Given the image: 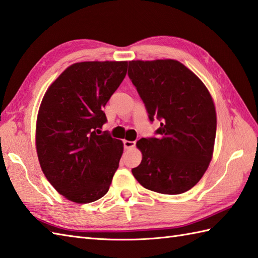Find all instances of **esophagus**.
Instances as JSON below:
<instances>
[{"instance_id": "1", "label": "esophagus", "mask_w": 258, "mask_h": 258, "mask_svg": "<svg viewBox=\"0 0 258 258\" xmlns=\"http://www.w3.org/2000/svg\"><path fill=\"white\" fill-rule=\"evenodd\" d=\"M123 144H124V147H125L126 150L133 149V147H135V145H136V143H135L134 141H124Z\"/></svg>"}]
</instances>
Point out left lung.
<instances>
[{
	"mask_svg": "<svg viewBox=\"0 0 258 258\" xmlns=\"http://www.w3.org/2000/svg\"><path fill=\"white\" fill-rule=\"evenodd\" d=\"M128 78L151 122L161 126L136 145L143 158L132 169L145 188L176 195L195 186L206 172L216 135L211 94L197 76L174 59L128 62Z\"/></svg>",
	"mask_w": 258,
	"mask_h": 258,
	"instance_id": "8db88e82",
	"label": "left lung"
}]
</instances>
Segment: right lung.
I'll use <instances>...</instances> for the list:
<instances>
[{
    "instance_id": "obj_1",
    "label": "right lung",
    "mask_w": 258,
    "mask_h": 258,
    "mask_svg": "<svg viewBox=\"0 0 258 258\" xmlns=\"http://www.w3.org/2000/svg\"><path fill=\"white\" fill-rule=\"evenodd\" d=\"M127 62L71 65L48 87L36 122V151L45 177L68 200L85 204L107 193L123 143L102 126L103 107L122 83Z\"/></svg>"
}]
</instances>
